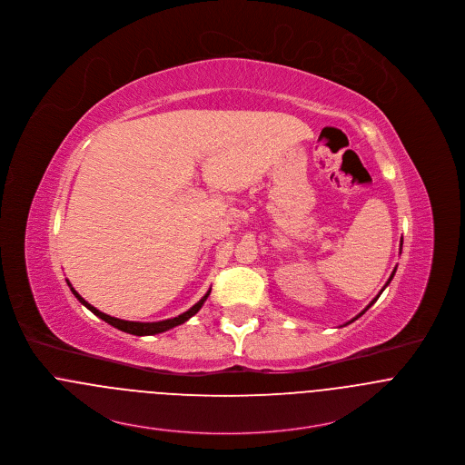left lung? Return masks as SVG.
<instances>
[{
  "label": "left lung",
  "mask_w": 465,
  "mask_h": 465,
  "mask_svg": "<svg viewBox=\"0 0 465 465\" xmlns=\"http://www.w3.org/2000/svg\"><path fill=\"white\" fill-rule=\"evenodd\" d=\"M401 245H403V242H401ZM394 273H396V268H394V272H392V273H391V277H389V281H387V282H385V286H389V282H391V281H392V277H394ZM385 286H383V290H385ZM383 290H381V292H383ZM381 293H379V296L381 295ZM379 296H377V298H379ZM377 298H375V300H373V302H371V303H370V305H368V307H366V309H364V311H362V312H361V314H359V316H355V318H353V320H351V322H355V320H357V318H361V316H362V314H364V312H366V311H368V309H370V307H371V305H373V303H375V302H377ZM351 322H350V323H351Z\"/></svg>",
  "instance_id": "obj_1"
}]
</instances>
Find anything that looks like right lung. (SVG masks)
<instances>
[{
  "label": "right lung",
  "instance_id": "right-lung-1",
  "mask_svg": "<svg viewBox=\"0 0 465 465\" xmlns=\"http://www.w3.org/2000/svg\"><path fill=\"white\" fill-rule=\"evenodd\" d=\"M69 284V282H67ZM71 286V284H69ZM71 292H73V295L76 296L82 303H84V307L88 309V311H92L95 316H99L101 320H104L106 323H110L112 327H115V329H119V331H123V332H127V334H133V336H154V334H160V332H165V331H169V329H173V327H177V325H181V323H184V322H188L193 314H197L199 311H201V307L204 305V302H206V298L210 296L212 293V290L206 293V295L203 296L193 307H190L186 312H183V314H179V316H175V318H170V320H163V322H151V323H142V322H126V320H119V318H114V316H108V314H104V312H101L99 309H95L94 305H90L86 300H84V296L80 295L73 286H71Z\"/></svg>",
  "mask_w": 465,
  "mask_h": 465
}]
</instances>
